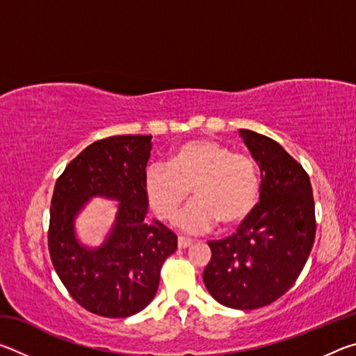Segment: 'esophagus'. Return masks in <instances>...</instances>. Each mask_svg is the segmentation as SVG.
I'll use <instances>...</instances> for the list:
<instances>
[{
	"mask_svg": "<svg viewBox=\"0 0 356 356\" xmlns=\"http://www.w3.org/2000/svg\"><path fill=\"white\" fill-rule=\"evenodd\" d=\"M191 245H193V240H190V238H185V237H179V238H177V246H179L180 250L190 248Z\"/></svg>",
	"mask_w": 356,
	"mask_h": 356,
	"instance_id": "obj_1",
	"label": "esophagus"
}]
</instances>
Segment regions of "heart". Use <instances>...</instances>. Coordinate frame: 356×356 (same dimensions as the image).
<instances>
[{
	"mask_svg": "<svg viewBox=\"0 0 356 356\" xmlns=\"http://www.w3.org/2000/svg\"><path fill=\"white\" fill-rule=\"evenodd\" d=\"M196 197L177 225L185 232H206L221 222L222 227L242 225L254 212L261 180L250 156L234 154L225 144L196 138L171 150L168 166L154 165L144 174V191L156 216L176 218L188 200Z\"/></svg>",
	"mask_w": 356,
	"mask_h": 356,
	"instance_id": "b5f03b06",
	"label": "heart"
}]
</instances>
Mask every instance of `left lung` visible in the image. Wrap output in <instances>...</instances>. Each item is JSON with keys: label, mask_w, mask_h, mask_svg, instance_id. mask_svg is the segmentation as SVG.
Instances as JSON below:
<instances>
[{"label": "left lung", "mask_w": 356, "mask_h": 356, "mask_svg": "<svg viewBox=\"0 0 356 356\" xmlns=\"http://www.w3.org/2000/svg\"><path fill=\"white\" fill-rule=\"evenodd\" d=\"M261 170V195L237 232L210 240L202 280L218 303L257 309L282 297L303 270L316 237L309 176L272 138L238 130Z\"/></svg>", "instance_id": "obj_1"}]
</instances>
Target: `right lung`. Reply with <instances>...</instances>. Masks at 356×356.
<instances>
[{
  "label": "right lung",
  "mask_w": 356,
  "mask_h": 356,
  "mask_svg": "<svg viewBox=\"0 0 356 356\" xmlns=\"http://www.w3.org/2000/svg\"><path fill=\"white\" fill-rule=\"evenodd\" d=\"M150 135L95 141L59 176L50 207L48 250L59 280L78 305L97 316L130 317L154 300L161 265L177 250V237L147 218L144 174ZM92 197L118 201L106 242L91 249L76 237L74 220Z\"/></svg>",
  "instance_id": "obj_1"
}]
</instances>
